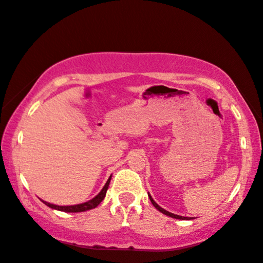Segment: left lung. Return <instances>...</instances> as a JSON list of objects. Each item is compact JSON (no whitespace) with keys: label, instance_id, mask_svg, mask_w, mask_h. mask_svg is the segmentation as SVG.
<instances>
[{"label":"left lung","instance_id":"obj_1","mask_svg":"<svg viewBox=\"0 0 263 263\" xmlns=\"http://www.w3.org/2000/svg\"><path fill=\"white\" fill-rule=\"evenodd\" d=\"M148 197H149V200H151V202L153 203V206L157 209V211L159 212H161V213H163L164 215H166V216H170V217H172V218H177V219H191V218H189V217H183V216H179V215H174V214H172V213H170V212H167V211H165V209H163L162 207H160L159 205H157V203L153 200V198L151 197V195L148 194Z\"/></svg>","mask_w":263,"mask_h":263}]
</instances>
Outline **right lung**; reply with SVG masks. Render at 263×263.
Wrapping results in <instances>:
<instances>
[{"label": "right lung", "mask_w": 263, "mask_h": 263, "mask_svg": "<svg viewBox=\"0 0 263 263\" xmlns=\"http://www.w3.org/2000/svg\"><path fill=\"white\" fill-rule=\"evenodd\" d=\"M110 180H111V176L109 177L108 181L104 184V186L102 188V190L99 192V194L95 197L92 198L91 200L83 202V203H79V205H73V206H58V205H54V203H49L47 201H44L42 200L46 206H48L52 209H57V211H61V212H65V213H80V212H85V211H90V209L96 208L99 203H100L103 199L104 197H106L107 194V190H108V186L110 183Z\"/></svg>", "instance_id": "add662e5"}]
</instances>
